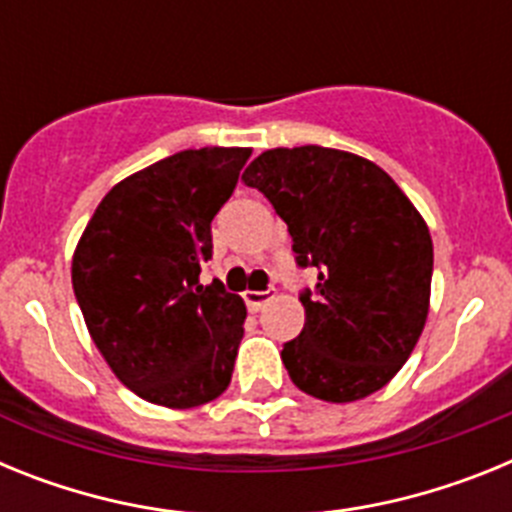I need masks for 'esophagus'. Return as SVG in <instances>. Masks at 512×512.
Here are the masks:
<instances>
[{"instance_id": "esophagus-1", "label": "esophagus", "mask_w": 512, "mask_h": 512, "mask_svg": "<svg viewBox=\"0 0 512 512\" xmlns=\"http://www.w3.org/2000/svg\"><path fill=\"white\" fill-rule=\"evenodd\" d=\"M243 300H246L248 310L259 312L261 307L271 300V292H256V289H248V292H243Z\"/></svg>"}]
</instances>
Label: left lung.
<instances>
[{
    "label": "left lung",
    "mask_w": 512,
    "mask_h": 512,
    "mask_svg": "<svg viewBox=\"0 0 512 512\" xmlns=\"http://www.w3.org/2000/svg\"><path fill=\"white\" fill-rule=\"evenodd\" d=\"M287 223L297 266H315L300 295L305 328L284 343L289 379L325 402L382 390L410 359L431 305L428 225L387 171L323 146L271 148L243 171Z\"/></svg>",
    "instance_id": "8db88e82"
}]
</instances>
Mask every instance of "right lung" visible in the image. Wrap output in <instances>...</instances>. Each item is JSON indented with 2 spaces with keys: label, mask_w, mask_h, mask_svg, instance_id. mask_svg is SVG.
Instances as JSON below:
<instances>
[{
  "label": "right lung",
  "mask_w": 512,
  "mask_h": 512,
  "mask_svg": "<svg viewBox=\"0 0 512 512\" xmlns=\"http://www.w3.org/2000/svg\"><path fill=\"white\" fill-rule=\"evenodd\" d=\"M251 148L161 158L104 194L76 243L74 295L94 346L128 390L187 410L228 390L246 305L202 284L210 223Z\"/></svg>",
  "instance_id": "add662e5"
}]
</instances>
